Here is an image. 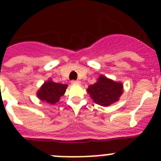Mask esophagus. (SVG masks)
Returning <instances> with one entry per match:
<instances>
[{"instance_id":"1","label":"esophagus","mask_w":161,"mask_h":161,"mask_svg":"<svg viewBox=\"0 0 161 161\" xmlns=\"http://www.w3.org/2000/svg\"><path fill=\"white\" fill-rule=\"evenodd\" d=\"M71 83L72 84V85H79V84H80V80H72L71 81Z\"/></svg>"}]
</instances>
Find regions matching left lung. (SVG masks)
<instances>
[{"instance_id":"left-lung-1","label":"left lung","mask_w":161,"mask_h":161,"mask_svg":"<svg viewBox=\"0 0 161 161\" xmlns=\"http://www.w3.org/2000/svg\"><path fill=\"white\" fill-rule=\"evenodd\" d=\"M123 92V84L114 81L103 75H101L97 81L87 89V93L93 102L102 106H109L118 102Z\"/></svg>"}]
</instances>
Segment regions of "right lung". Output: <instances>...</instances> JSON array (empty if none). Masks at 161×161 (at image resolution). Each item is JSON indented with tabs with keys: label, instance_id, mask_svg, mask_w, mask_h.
I'll return each mask as SVG.
<instances>
[{
	"label": "right lung",
	"instance_id": "obj_1",
	"mask_svg": "<svg viewBox=\"0 0 161 161\" xmlns=\"http://www.w3.org/2000/svg\"><path fill=\"white\" fill-rule=\"evenodd\" d=\"M67 87L68 85L55 83L52 80H49L44 82L43 85L41 86L37 93V97L42 102L55 104L59 102L61 97L64 96Z\"/></svg>",
	"mask_w": 161,
	"mask_h": 161
}]
</instances>
